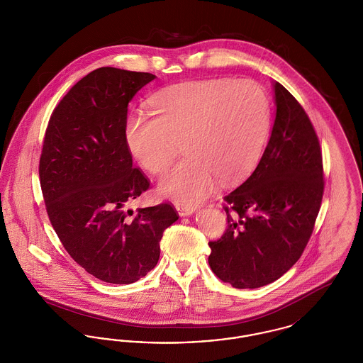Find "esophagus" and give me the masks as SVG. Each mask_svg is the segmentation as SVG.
<instances>
[{"label": "esophagus", "instance_id": "esophagus-1", "mask_svg": "<svg viewBox=\"0 0 363 363\" xmlns=\"http://www.w3.org/2000/svg\"><path fill=\"white\" fill-rule=\"evenodd\" d=\"M175 209L178 211L179 216H188V215H191L194 212L193 208L189 207V206H185V204H179V203L175 204Z\"/></svg>", "mask_w": 363, "mask_h": 363}]
</instances>
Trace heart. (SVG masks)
Masks as SVG:
<instances>
[{"mask_svg":"<svg viewBox=\"0 0 363 363\" xmlns=\"http://www.w3.org/2000/svg\"><path fill=\"white\" fill-rule=\"evenodd\" d=\"M152 114L135 113L126 122V143L141 167L162 174L179 162L160 191L196 206L212 193L216 178L230 184L256 167L269 128V102L252 80L211 79L170 86L152 102Z\"/></svg>","mask_w":363,"mask_h":363,"instance_id":"1","label":"heart"}]
</instances>
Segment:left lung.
Wrapping results in <instances>:
<instances>
[{
  "label": "left lung",
  "mask_w": 363,
  "mask_h": 363,
  "mask_svg": "<svg viewBox=\"0 0 363 363\" xmlns=\"http://www.w3.org/2000/svg\"><path fill=\"white\" fill-rule=\"evenodd\" d=\"M277 118L252 175L225 196L227 228L208 242L213 274L235 289L283 277L311 240L324 194L320 141L306 111L275 82Z\"/></svg>",
  "instance_id": "8db88e82"
}]
</instances>
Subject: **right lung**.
I'll return each instance as SVG.
<instances>
[{"instance_id": "1", "label": "right lung", "mask_w": 363, "mask_h": 363, "mask_svg": "<svg viewBox=\"0 0 363 363\" xmlns=\"http://www.w3.org/2000/svg\"><path fill=\"white\" fill-rule=\"evenodd\" d=\"M104 67L70 88L52 110L39 159L46 211L70 257L106 283L130 284L155 268L170 203L126 209L150 189L126 143L128 104L155 79Z\"/></svg>"}]
</instances>
